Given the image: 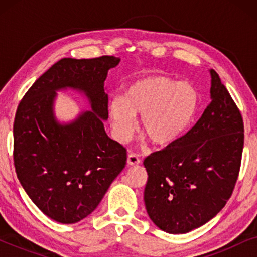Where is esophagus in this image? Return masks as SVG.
<instances>
[{
  "instance_id": "34e87169",
  "label": "esophagus",
  "mask_w": 257,
  "mask_h": 257,
  "mask_svg": "<svg viewBox=\"0 0 257 257\" xmlns=\"http://www.w3.org/2000/svg\"><path fill=\"white\" fill-rule=\"evenodd\" d=\"M140 164V159L137 154H128L127 156V165L128 166H136V165Z\"/></svg>"
}]
</instances>
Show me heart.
I'll list each match as a JSON object with an SVG mask.
<instances>
[{
    "label": "heart",
    "instance_id": "1",
    "mask_svg": "<svg viewBox=\"0 0 257 257\" xmlns=\"http://www.w3.org/2000/svg\"><path fill=\"white\" fill-rule=\"evenodd\" d=\"M198 105L199 93L191 83L151 75L132 83L124 99H112L108 120L115 140L126 143L135 130V117H142L140 133L153 145L167 146L187 130Z\"/></svg>",
    "mask_w": 257,
    "mask_h": 257
}]
</instances>
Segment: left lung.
Wrapping results in <instances>:
<instances>
[{"label":"left lung","mask_w":257,"mask_h":257,"mask_svg":"<svg viewBox=\"0 0 257 257\" xmlns=\"http://www.w3.org/2000/svg\"><path fill=\"white\" fill-rule=\"evenodd\" d=\"M210 73V103L189 131L144 160L146 212L159 229L185 234L212 220L240 171L243 120L226 86Z\"/></svg>","instance_id":"left-lung-1"}]
</instances>
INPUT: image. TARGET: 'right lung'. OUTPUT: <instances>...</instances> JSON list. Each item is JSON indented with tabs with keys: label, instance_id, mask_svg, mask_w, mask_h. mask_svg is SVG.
I'll return each mask as SVG.
<instances>
[{
	"label": "right lung",
	"instance_id": "1",
	"mask_svg": "<svg viewBox=\"0 0 257 257\" xmlns=\"http://www.w3.org/2000/svg\"><path fill=\"white\" fill-rule=\"evenodd\" d=\"M120 58H63L33 84L14 121V164L20 184L35 205L59 223H76L99 205L126 165V150L104 128L105 79ZM83 94L90 110L70 122L54 112L59 90Z\"/></svg>",
	"mask_w": 257,
	"mask_h": 257
}]
</instances>
